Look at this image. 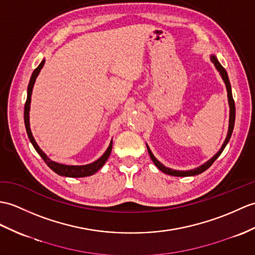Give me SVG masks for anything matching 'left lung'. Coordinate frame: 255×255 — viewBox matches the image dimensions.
<instances>
[{
  "label": "left lung",
  "instance_id": "1",
  "mask_svg": "<svg viewBox=\"0 0 255 255\" xmlns=\"http://www.w3.org/2000/svg\"><path fill=\"white\" fill-rule=\"evenodd\" d=\"M211 61H212L213 63H214L216 69L218 70V72H220V74H221V76H222V78H223V80H224V82H225V85H226V89H227L228 103H229V108H230V111H229V127H228L227 137H226V139H225L224 143H223V145H222V147H221V150L218 151V152L216 153V154L210 159V161L204 163L203 165H201V166H199V167H197V168L190 169V170H176V169H171V168H168V167H166V166H164V165H163L161 162L157 161V159L155 158V156L153 155V153L151 152L150 147L146 145L147 152H149L150 157H151V159L153 161V163L155 164V166H156L159 170H162L163 173L167 174V175L177 176V177H186V176H194V175H199V174H201V173H203V171L208 169V168L211 166V165L215 162V159L222 154V152L224 151L225 146L227 145L230 137H232V133H233V130H234V126H235V117H236V108H235V101H234V99H233L232 86H230V82H229V78H228V75H227L226 69H225V68L222 66V65H221V63L217 61V58H216L214 55H211Z\"/></svg>",
  "mask_w": 255,
  "mask_h": 255
}]
</instances>
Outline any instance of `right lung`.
<instances>
[{"label":"right lung","mask_w":255,"mask_h":255,"mask_svg":"<svg viewBox=\"0 0 255 255\" xmlns=\"http://www.w3.org/2000/svg\"><path fill=\"white\" fill-rule=\"evenodd\" d=\"M44 62L45 61L43 60L42 62L39 64V66L33 70L30 81H29L28 89H27V100H26V103H25V111H23V120H25V126H26V130H27V134L29 137V140H30V142L32 143L35 151H37L39 153V155L42 157V159L45 162L47 166H49L53 171H55L57 175L65 176V177H74V178H75V177L91 176L93 174H96L97 171L105 164V162L108 161V158H109V156L111 154V151H112V144H113V142H112V141H111V143L108 147V150H106L104 154L101 156L99 159H97L96 162H93L91 164L80 165V166H77V165H64V164L53 162L52 159L47 157L45 153L40 149L39 145L37 144V142H35V140L33 138L31 129H30V123H29V111H30L31 94H32V88H33V85H34V81H35V79H37V77L40 73L41 68L43 67Z\"/></svg>","instance_id":"obj_1"}]
</instances>
